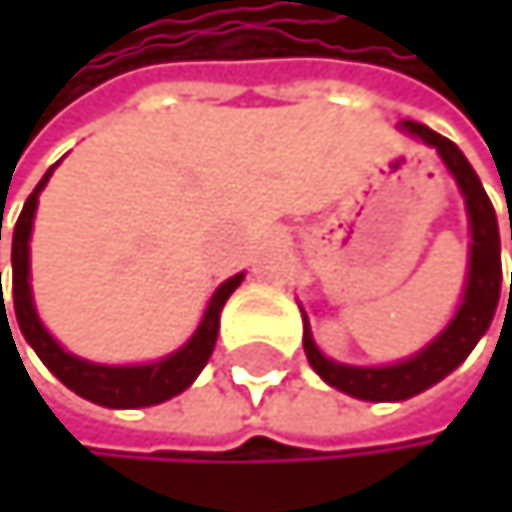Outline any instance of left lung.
<instances>
[{"mask_svg": "<svg viewBox=\"0 0 512 512\" xmlns=\"http://www.w3.org/2000/svg\"><path fill=\"white\" fill-rule=\"evenodd\" d=\"M399 128L415 137V141H424L427 147H433L439 153L442 165L448 168V174L455 178V184L464 196V205H467L470 264H467V282H464L461 304H458L455 316L448 319V325L427 347L411 353L408 359L390 362V365H347V362L328 359L316 347L313 331H310V319L301 310L304 313V353H307V362L313 365V371L328 387L341 390L353 399H365V402H402V399H411V396L430 390L442 378H448L451 371L470 356V350L479 344L482 334L488 331L491 319H495V310H498V298H501L498 214H495V205H491L488 193L482 190V181L476 178L473 165L467 162V156L455 144L448 141V137L436 134L433 128H427L421 122H411V119L399 122Z\"/></svg>", "mask_w": 512, "mask_h": 512, "instance_id": "8db88e82", "label": "left lung"}]
</instances>
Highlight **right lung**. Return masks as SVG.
I'll list each match as a JSON object with an SVG mask.
<instances>
[{"instance_id": "obj_1", "label": "right lung", "mask_w": 512, "mask_h": 512, "mask_svg": "<svg viewBox=\"0 0 512 512\" xmlns=\"http://www.w3.org/2000/svg\"><path fill=\"white\" fill-rule=\"evenodd\" d=\"M51 174H54V165L45 171V178L36 184V190L24 202V211H21V218H17L14 236H11V298H14L17 325H21V334L27 338V344L36 350V356L45 362V368L57 381H61L64 387H70L76 396L94 402V405H104V408H147V405H159V402H165L171 396L184 393L199 378V371L205 368V362L211 359L214 341H218V328H221V310L230 301V294L239 288V282L245 279V273H236V276H230L227 282H221L218 288H214L196 331L190 334V341L181 344L174 353L156 359V362L101 365V362H88V359L64 350L61 344L54 341V334L42 325V319L36 313V301H33V285H30L33 218H36L39 193L45 190ZM2 316L8 319L5 307H2Z\"/></svg>"}]
</instances>
